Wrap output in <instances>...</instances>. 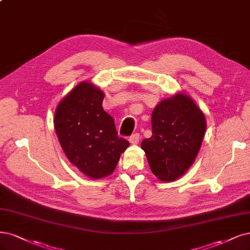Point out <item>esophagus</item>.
<instances>
[{"label":"esophagus","mask_w":250,"mask_h":250,"mask_svg":"<svg viewBox=\"0 0 250 250\" xmlns=\"http://www.w3.org/2000/svg\"><path fill=\"white\" fill-rule=\"evenodd\" d=\"M129 142H130L131 145H137L140 142V134L139 133H134L130 137H129Z\"/></svg>","instance_id":"34e87169"}]
</instances>
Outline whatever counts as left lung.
<instances>
[{"mask_svg":"<svg viewBox=\"0 0 250 250\" xmlns=\"http://www.w3.org/2000/svg\"><path fill=\"white\" fill-rule=\"evenodd\" d=\"M151 123L152 136L141 147L154 176L171 182L193 165L207 128L206 117L190 96L178 92L154 107Z\"/></svg>","mask_w":250,"mask_h":250,"instance_id":"1","label":"left lung"}]
</instances>
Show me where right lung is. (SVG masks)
Returning <instances> with one entry per match:
<instances>
[{
    "instance_id": "right-lung-1",
    "label": "right lung",
    "mask_w": 250,
    "mask_h": 250,
    "mask_svg": "<svg viewBox=\"0 0 250 250\" xmlns=\"http://www.w3.org/2000/svg\"><path fill=\"white\" fill-rule=\"evenodd\" d=\"M103 93L91 82H81L59 102L54 125L71 165L91 179L113 174L128 141L118 136L114 119L103 110Z\"/></svg>"
}]
</instances>
